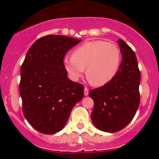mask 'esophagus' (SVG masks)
<instances>
[{
    "instance_id": "1",
    "label": "esophagus",
    "mask_w": 159,
    "mask_h": 159,
    "mask_svg": "<svg viewBox=\"0 0 159 159\" xmlns=\"http://www.w3.org/2000/svg\"><path fill=\"white\" fill-rule=\"evenodd\" d=\"M89 89H87V88H84V94L85 96H88L89 95Z\"/></svg>"
}]
</instances>
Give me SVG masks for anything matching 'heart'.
<instances>
[{"label": "heart", "mask_w": 159, "mask_h": 159, "mask_svg": "<svg viewBox=\"0 0 159 159\" xmlns=\"http://www.w3.org/2000/svg\"><path fill=\"white\" fill-rule=\"evenodd\" d=\"M121 61L119 48L104 41H88L74 50L72 56L64 58V67L72 81H76L84 72L90 82L102 86L118 73Z\"/></svg>", "instance_id": "heart-1"}]
</instances>
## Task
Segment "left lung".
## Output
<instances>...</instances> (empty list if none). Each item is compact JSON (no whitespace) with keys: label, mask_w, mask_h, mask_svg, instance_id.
<instances>
[{"label":"left lung","mask_w":159,"mask_h":159,"mask_svg":"<svg viewBox=\"0 0 159 159\" xmlns=\"http://www.w3.org/2000/svg\"><path fill=\"white\" fill-rule=\"evenodd\" d=\"M122 61L118 73L108 84L90 91L94 107L91 118L98 129L116 132L131 122L140 102L141 76L132 49L118 39Z\"/></svg>","instance_id":"left-lung-1"}]
</instances>
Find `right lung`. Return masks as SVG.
Masks as SVG:
<instances>
[{"label":"right lung","mask_w":159,"mask_h":159,"mask_svg":"<svg viewBox=\"0 0 159 159\" xmlns=\"http://www.w3.org/2000/svg\"><path fill=\"white\" fill-rule=\"evenodd\" d=\"M81 41L63 35L42 37L30 46L22 64L19 91L24 115L43 134L63 129L84 96V86L70 81L64 67L66 53Z\"/></svg>","instance_id":"obj_1"}]
</instances>
